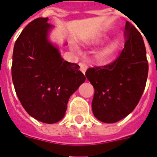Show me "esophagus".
<instances>
[{
	"label": "esophagus",
	"instance_id": "1",
	"mask_svg": "<svg viewBox=\"0 0 157 157\" xmlns=\"http://www.w3.org/2000/svg\"><path fill=\"white\" fill-rule=\"evenodd\" d=\"M79 65H80V70H81V71L83 73V74H85L86 71V69H87V65H86V64H84V63H80L79 64Z\"/></svg>",
	"mask_w": 157,
	"mask_h": 157
}]
</instances>
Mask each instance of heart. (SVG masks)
I'll return each instance as SVG.
<instances>
[{"mask_svg": "<svg viewBox=\"0 0 157 157\" xmlns=\"http://www.w3.org/2000/svg\"><path fill=\"white\" fill-rule=\"evenodd\" d=\"M117 47H118V42H113V43H112L111 44L109 45V46H108L106 48H104V49L100 53V55H99L100 59H105L109 58L110 55H112L114 53Z\"/></svg>", "mask_w": 157, "mask_h": 157, "instance_id": "heart-1", "label": "heart"}]
</instances>
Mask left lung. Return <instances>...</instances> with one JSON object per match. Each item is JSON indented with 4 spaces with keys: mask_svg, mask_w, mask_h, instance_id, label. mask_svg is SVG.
<instances>
[{
    "mask_svg": "<svg viewBox=\"0 0 157 157\" xmlns=\"http://www.w3.org/2000/svg\"><path fill=\"white\" fill-rule=\"evenodd\" d=\"M124 37V47L115 60L86 71L95 90L92 112L103 123H116L128 115L140 102L146 84L148 61L141 34L126 22Z\"/></svg>",
    "mask_w": 157,
    "mask_h": 157,
    "instance_id": "left-lung-1",
    "label": "left lung"
}]
</instances>
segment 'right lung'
I'll use <instances>...</instances> for the list:
<instances>
[{"label": "right lung", "mask_w": 157, "mask_h": 157, "mask_svg": "<svg viewBox=\"0 0 157 157\" xmlns=\"http://www.w3.org/2000/svg\"><path fill=\"white\" fill-rule=\"evenodd\" d=\"M48 17L29 22L13 48L12 77L16 93L29 115L45 124L65 116L70 97L85 82L79 65L63 59L48 42Z\"/></svg>", "instance_id": "right-lung-1"}]
</instances>
